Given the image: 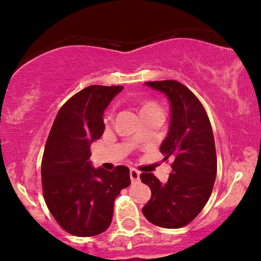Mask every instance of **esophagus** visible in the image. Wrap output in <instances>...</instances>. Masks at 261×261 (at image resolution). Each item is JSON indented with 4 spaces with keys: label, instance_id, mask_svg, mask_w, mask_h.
Returning <instances> with one entry per match:
<instances>
[{
    "label": "esophagus",
    "instance_id": "esophagus-1",
    "mask_svg": "<svg viewBox=\"0 0 261 261\" xmlns=\"http://www.w3.org/2000/svg\"><path fill=\"white\" fill-rule=\"evenodd\" d=\"M129 176H130V180L132 183H138L140 180V172L135 169H130L129 171Z\"/></svg>",
    "mask_w": 261,
    "mask_h": 261
}]
</instances>
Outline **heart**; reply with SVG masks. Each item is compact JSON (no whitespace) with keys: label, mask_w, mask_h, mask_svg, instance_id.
Returning a JSON list of instances; mask_svg holds the SVG:
<instances>
[{"label":"heart","mask_w":261,"mask_h":261,"mask_svg":"<svg viewBox=\"0 0 261 261\" xmlns=\"http://www.w3.org/2000/svg\"><path fill=\"white\" fill-rule=\"evenodd\" d=\"M147 107H155L154 105H152V103H148V105H146L144 108H147Z\"/></svg>","instance_id":"heart-1"}]
</instances>
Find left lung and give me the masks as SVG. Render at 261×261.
I'll return each mask as SVG.
<instances>
[{
  "instance_id": "left-lung-1",
  "label": "left lung",
  "mask_w": 261,
  "mask_h": 261,
  "mask_svg": "<svg viewBox=\"0 0 261 261\" xmlns=\"http://www.w3.org/2000/svg\"><path fill=\"white\" fill-rule=\"evenodd\" d=\"M145 85L162 92L170 103L169 132L160 152L165 159H173V173L166 183L153 173H141V181L152 191L142 213L155 226L180 228L201 213L215 183L217 160L212 124L202 103L179 82Z\"/></svg>"
}]
</instances>
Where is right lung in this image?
Here are the masks:
<instances>
[{
	"instance_id": "right-lung-1",
	"label": "right lung",
	"mask_w": 261,
	"mask_h": 261,
	"mask_svg": "<svg viewBox=\"0 0 261 261\" xmlns=\"http://www.w3.org/2000/svg\"><path fill=\"white\" fill-rule=\"evenodd\" d=\"M123 87L90 85L57 114L45 146L41 180L45 202L57 222L76 237L101 234L112 223L114 202L129 187V169H95L90 146L105 132L103 115Z\"/></svg>"
}]
</instances>
